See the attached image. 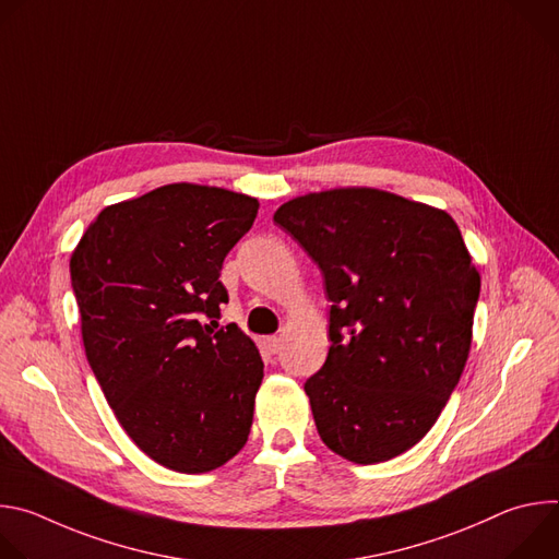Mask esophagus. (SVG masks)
<instances>
[{"mask_svg":"<svg viewBox=\"0 0 559 559\" xmlns=\"http://www.w3.org/2000/svg\"><path fill=\"white\" fill-rule=\"evenodd\" d=\"M263 347L267 349V354H278L281 352V338L278 336H265L263 338Z\"/></svg>","mask_w":559,"mask_h":559,"instance_id":"1","label":"esophagus"}]
</instances>
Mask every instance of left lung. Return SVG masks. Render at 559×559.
Returning <instances> with one entry per match:
<instances>
[{
  "mask_svg": "<svg viewBox=\"0 0 559 559\" xmlns=\"http://www.w3.org/2000/svg\"><path fill=\"white\" fill-rule=\"evenodd\" d=\"M274 221L325 276L330 354L305 382L321 440L356 464L436 425L471 349L480 274L444 212L373 188L283 203Z\"/></svg>",
  "mask_w": 559,
  "mask_h": 559,
  "instance_id": "8db88e82",
  "label": "left lung"
}]
</instances>
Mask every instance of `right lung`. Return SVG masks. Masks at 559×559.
Here are the masks:
<instances>
[{
    "instance_id": "1",
    "label": "right lung",
    "mask_w": 559,
    "mask_h": 559,
    "mask_svg": "<svg viewBox=\"0 0 559 559\" xmlns=\"http://www.w3.org/2000/svg\"><path fill=\"white\" fill-rule=\"evenodd\" d=\"M257 212L252 197L173 183L102 210L70 257L108 405L145 455L179 473L225 464L250 436L263 360L250 336L216 321L223 261Z\"/></svg>"
}]
</instances>
